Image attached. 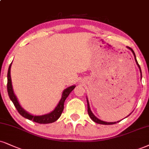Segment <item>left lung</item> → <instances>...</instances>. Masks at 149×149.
<instances>
[{
  "label": "left lung",
  "instance_id": "obj_1",
  "mask_svg": "<svg viewBox=\"0 0 149 149\" xmlns=\"http://www.w3.org/2000/svg\"><path fill=\"white\" fill-rule=\"evenodd\" d=\"M127 47L130 49V50L132 52H133L134 58H135V62H136L137 65L138 66V68H139V72H140V73H141V79H142V71H141L140 66H139L138 63H137V61L136 56H135V52H134V51L133 50V49H131V47ZM86 100H87V104H88V115H89L90 117H91V119L93 121V122H95V123H97V124H104V125H111V124H117V123H118V122H120V121H117V122H104V121L101 120V119H98L97 117H95V115L93 113V112L91 111V107H90V104H89L88 100V98H86ZM129 115H128V116H129Z\"/></svg>",
  "mask_w": 149,
  "mask_h": 149
}]
</instances>
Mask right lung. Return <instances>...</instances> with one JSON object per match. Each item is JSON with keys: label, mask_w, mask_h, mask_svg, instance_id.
<instances>
[{"label": "right lung", "mask_w": 149, "mask_h": 149, "mask_svg": "<svg viewBox=\"0 0 149 149\" xmlns=\"http://www.w3.org/2000/svg\"><path fill=\"white\" fill-rule=\"evenodd\" d=\"M11 66H12V63L9 66L8 72H7V92H8L9 97H10L11 101L13 102L14 106L17 109V111L20 115H22L23 117H25V118L30 119V120H32L33 122L38 123V124H49V123L54 122L55 121L57 120L61 115L62 112L63 111L64 102H65L66 98L70 95V93L74 89L76 86L74 85L70 86V87L64 90L63 91V93H62L61 98L59 102L58 103L57 106L55 107L54 111L43 115H32V114L27 113L24 108L21 107L19 102H18L17 97H16L15 94H14V90H13L12 88V79H11Z\"/></svg>", "instance_id": "add662e5"}]
</instances>
